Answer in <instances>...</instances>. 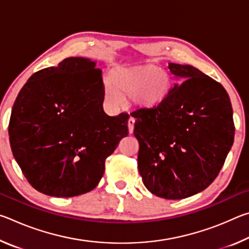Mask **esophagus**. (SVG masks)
I'll return each instance as SVG.
<instances>
[{
  "mask_svg": "<svg viewBox=\"0 0 249 249\" xmlns=\"http://www.w3.org/2000/svg\"><path fill=\"white\" fill-rule=\"evenodd\" d=\"M127 125H128V132L132 134L134 132V125H135V119H134V117H129Z\"/></svg>",
  "mask_w": 249,
  "mask_h": 249,
  "instance_id": "obj_1",
  "label": "esophagus"
}]
</instances>
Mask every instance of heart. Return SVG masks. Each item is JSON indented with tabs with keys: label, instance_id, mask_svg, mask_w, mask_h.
Masks as SVG:
<instances>
[{
	"label": "heart",
	"instance_id": "obj_1",
	"mask_svg": "<svg viewBox=\"0 0 249 249\" xmlns=\"http://www.w3.org/2000/svg\"><path fill=\"white\" fill-rule=\"evenodd\" d=\"M109 86L105 89V99L120 105L123 96H130L133 103L142 108L158 107L167 98L170 79L155 65L116 67L109 73Z\"/></svg>",
	"mask_w": 249,
	"mask_h": 249
}]
</instances>
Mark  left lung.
<instances>
[{"mask_svg": "<svg viewBox=\"0 0 249 249\" xmlns=\"http://www.w3.org/2000/svg\"><path fill=\"white\" fill-rule=\"evenodd\" d=\"M179 78L158 107L133 112L137 165L153 195L180 200L203 191L234 142L230 96L221 83L189 65L170 62Z\"/></svg>", "mask_w": 249, "mask_h": 249, "instance_id": "left-lung-1", "label": "left lung"}]
</instances>
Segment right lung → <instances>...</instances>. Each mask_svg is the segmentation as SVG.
Returning <instances> with one entry per match:
<instances>
[{"mask_svg": "<svg viewBox=\"0 0 249 249\" xmlns=\"http://www.w3.org/2000/svg\"><path fill=\"white\" fill-rule=\"evenodd\" d=\"M70 57L41 69L24 84L8 124L13 156L34 189L70 197L98 185L105 159L128 135L127 113L103 111L102 71Z\"/></svg>", "mask_w": 249, "mask_h": 249, "instance_id": "obj_1", "label": "right lung"}]
</instances>
